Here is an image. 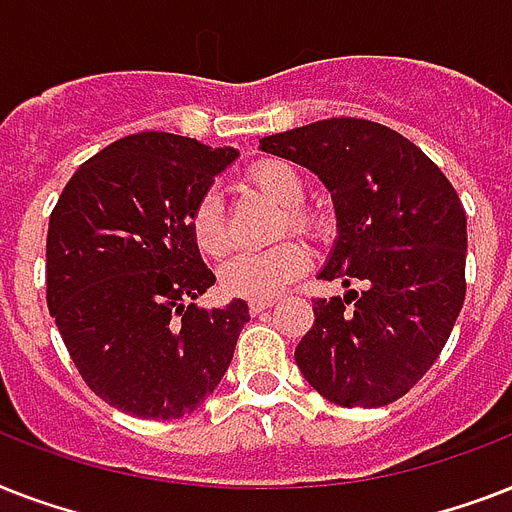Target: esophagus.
<instances>
[{"label":"esophagus","mask_w":512,"mask_h":512,"mask_svg":"<svg viewBox=\"0 0 512 512\" xmlns=\"http://www.w3.org/2000/svg\"><path fill=\"white\" fill-rule=\"evenodd\" d=\"M273 303H276L273 297H263V300H249V313H252V316H257V313L268 311Z\"/></svg>","instance_id":"34e87169"}]
</instances>
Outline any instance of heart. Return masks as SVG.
Returning a JSON list of instances; mask_svg holds the SVG:
<instances>
[{"label":"heart","instance_id":"heart-1","mask_svg":"<svg viewBox=\"0 0 512 512\" xmlns=\"http://www.w3.org/2000/svg\"><path fill=\"white\" fill-rule=\"evenodd\" d=\"M247 177L257 191L268 196L276 207H281L279 231H287V225L300 233L316 231L319 220L311 209L300 204L305 199V180L297 167L281 162V159H265V162H257ZM188 228H191L193 244L199 247L201 255L223 257L231 247L223 201L215 191L204 193L196 201V207L188 217ZM308 260L311 255L300 241H279L263 252H241V255L231 257L220 271V284L228 295L263 300V297L279 295L281 289L289 287L308 268Z\"/></svg>","mask_w":512,"mask_h":512}]
</instances>
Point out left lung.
Masks as SVG:
<instances>
[{"instance_id":"left-lung-1","label":"left lung","mask_w":512,"mask_h":512,"mask_svg":"<svg viewBox=\"0 0 512 512\" xmlns=\"http://www.w3.org/2000/svg\"><path fill=\"white\" fill-rule=\"evenodd\" d=\"M327 185L337 239L321 279L364 292L313 303L295 361L337 406H385L417 385L465 303L468 217L446 175L385 124L324 119L260 140Z\"/></svg>"}]
</instances>
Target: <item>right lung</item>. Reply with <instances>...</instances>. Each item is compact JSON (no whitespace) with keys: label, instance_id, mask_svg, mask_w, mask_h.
Listing matches in <instances>:
<instances>
[{"label":"right lung","instance_id":"obj_1","mask_svg":"<svg viewBox=\"0 0 512 512\" xmlns=\"http://www.w3.org/2000/svg\"><path fill=\"white\" fill-rule=\"evenodd\" d=\"M239 156L170 132L116 140L68 180L47 228V308L95 396L143 420L191 414L220 385L244 300L215 284L188 217Z\"/></svg>","mask_w":512,"mask_h":512}]
</instances>
